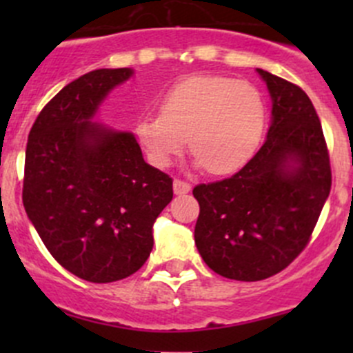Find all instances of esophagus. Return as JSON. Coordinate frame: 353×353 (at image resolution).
Here are the masks:
<instances>
[{"label": "esophagus", "mask_w": 353, "mask_h": 353, "mask_svg": "<svg viewBox=\"0 0 353 353\" xmlns=\"http://www.w3.org/2000/svg\"><path fill=\"white\" fill-rule=\"evenodd\" d=\"M172 186H174V193L176 194H186L191 191L190 184L184 183V181H181V179H174Z\"/></svg>", "instance_id": "1"}]
</instances>
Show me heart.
<instances>
[{"label":"heart","mask_w":353,"mask_h":353,"mask_svg":"<svg viewBox=\"0 0 353 353\" xmlns=\"http://www.w3.org/2000/svg\"><path fill=\"white\" fill-rule=\"evenodd\" d=\"M265 126V102L251 83L193 77L170 88L160 114L141 117L134 133L155 167H167L183 154L190 137L196 167L223 176L237 172L254 157Z\"/></svg>","instance_id":"heart-1"}]
</instances>
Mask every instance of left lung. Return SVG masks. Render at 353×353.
<instances>
[{
    "mask_svg": "<svg viewBox=\"0 0 353 353\" xmlns=\"http://www.w3.org/2000/svg\"><path fill=\"white\" fill-rule=\"evenodd\" d=\"M256 71L272 99L265 143L232 177L193 190L198 252L213 272L241 282L276 275L301 254L331 188L328 148L311 99L297 85Z\"/></svg>",
    "mask_w": 353,
    "mask_h": 353,
    "instance_id": "left-lung-1",
    "label": "left lung"
}]
</instances>
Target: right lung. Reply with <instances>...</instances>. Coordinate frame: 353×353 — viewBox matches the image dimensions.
<instances>
[{
  "instance_id": "add662e5",
  "label": "right lung",
  "mask_w": 353,
  "mask_h": 353,
  "mask_svg": "<svg viewBox=\"0 0 353 353\" xmlns=\"http://www.w3.org/2000/svg\"><path fill=\"white\" fill-rule=\"evenodd\" d=\"M131 68H101L41 110L25 152L23 206L52 258L94 283L133 275L154 248L172 179L143 160L131 131L95 121Z\"/></svg>"
}]
</instances>
